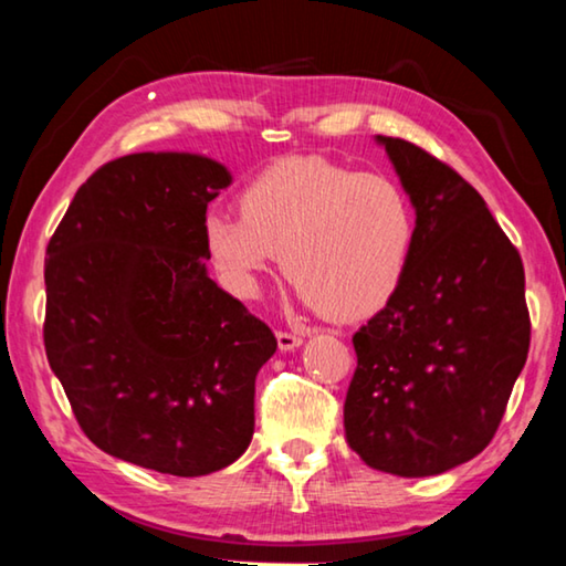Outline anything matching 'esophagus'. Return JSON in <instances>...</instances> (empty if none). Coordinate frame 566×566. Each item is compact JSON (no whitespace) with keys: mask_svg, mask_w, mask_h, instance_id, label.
<instances>
[{"mask_svg":"<svg viewBox=\"0 0 566 566\" xmlns=\"http://www.w3.org/2000/svg\"><path fill=\"white\" fill-rule=\"evenodd\" d=\"M276 343H280V350H294L302 345V337L294 333H276Z\"/></svg>","mask_w":566,"mask_h":566,"instance_id":"esophagus-1","label":"esophagus"}]
</instances>
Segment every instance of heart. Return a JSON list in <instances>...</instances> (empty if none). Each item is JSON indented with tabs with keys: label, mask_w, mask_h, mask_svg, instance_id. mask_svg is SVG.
<instances>
[{
	"label": "heart",
	"mask_w": 566,
	"mask_h": 566,
	"mask_svg": "<svg viewBox=\"0 0 566 566\" xmlns=\"http://www.w3.org/2000/svg\"><path fill=\"white\" fill-rule=\"evenodd\" d=\"M239 210H210L202 221L210 264L233 297H259L282 254L307 307L353 323L389 305L409 269L415 208L386 175L282 159L241 190Z\"/></svg>",
	"instance_id": "b5f03b06"
}]
</instances>
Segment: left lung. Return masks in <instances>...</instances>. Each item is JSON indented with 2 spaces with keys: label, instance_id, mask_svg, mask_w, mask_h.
<instances>
[{
  "label": "left lung",
  "instance_id": "8db88e82",
  "mask_svg": "<svg viewBox=\"0 0 566 566\" xmlns=\"http://www.w3.org/2000/svg\"><path fill=\"white\" fill-rule=\"evenodd\" d=\"M417 216L394 300L353 335L345 437L368 468L440 475L483 452L528 356L524 264L480 192L376 134Z\"/></svg>",
  "mask_w": 566,
  "mask_h": 566
}]
</instances>
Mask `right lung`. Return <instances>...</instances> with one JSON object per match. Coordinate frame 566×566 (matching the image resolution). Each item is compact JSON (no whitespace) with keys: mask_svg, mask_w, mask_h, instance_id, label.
<instances>
[{"mask_svg":"<svg viewBox=\"0 0 566 566\" xmlns=\"http://www.w3.org/2000/svg\"><path fill=\"white\" fill-rule=\"evenodd\" d=\"M229 167L139 151L81 185L45 259V353L98 450L198 478L254 434V384L276 337L208 276L202 221Z\"/></svg>","mask_w":566,"mask_h":566,"instance_id":"right-lung-1","label":"right lung"}]
</instances>
